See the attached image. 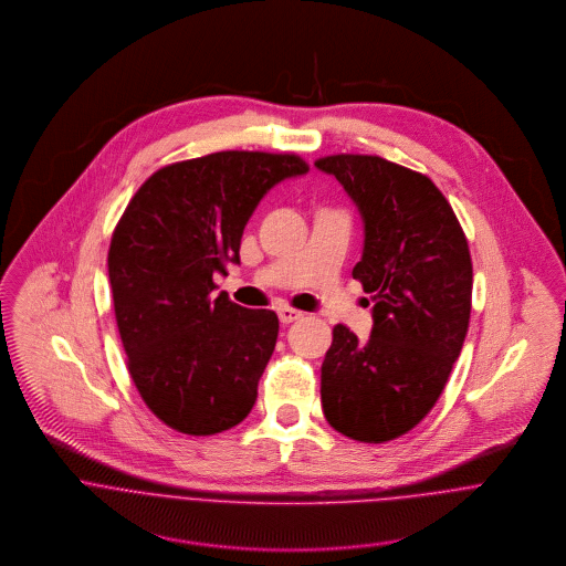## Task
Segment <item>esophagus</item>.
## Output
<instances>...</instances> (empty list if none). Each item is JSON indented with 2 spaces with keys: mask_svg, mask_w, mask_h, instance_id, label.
Here are the masks:
<instances>
[{
  "mask_svg": "<svg viewBox=\"0 0 566 566\" xmlns=\"http://www.w3.org/2000/svg\"><path fill=\"white\" fill-rule=\"evenodd\" d=\"M276 314H279V321L283 324L294 323V321H298V318L303 316L301 312H296V310H292V307H279Z\"/></svg>",
  "mask_w": 566,
  "mask_h": 566,
  "instance_id": "obj_1",
  "label": "esophagus"
}]
</instances>
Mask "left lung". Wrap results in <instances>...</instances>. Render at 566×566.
Masks as SVG:
<instances>
[{
    "label": "left lung",
    "mask_w": 566,
    "mask_h": 566,
    "mask_svg": "<svg viewBox=\"0 0 566 566\" xmlns=\"http://www.w3.org/2000/svg\"><path fill=\"white\" fill-rule=\"evenodd\" d=\"M316 167L337 178L361 216L353 279L375 301L366 342L344 324L333 328L323 411L335 431L379 444L413 429L447 386L469 331L471 252L427 176L364 155L324 157Z\"/></svg>",
    "instance_id": "8db88e82"
}]
</instances>
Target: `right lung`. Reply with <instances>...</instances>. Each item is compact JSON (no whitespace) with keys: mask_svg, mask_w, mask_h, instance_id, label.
<instances>
[{"mask_svg":"<svg viewBox=\"0 0 566 566\" xmlns=\"http://www.w3.org/2000/svg\"><path fill=\"white\" fill-rule=\"evenodd\" d=\"M310 167L296 155L216 153L155 171L108 248L115 321L130 377L150 411L189 436L240 424L256 401L279 318L216 292L240 263L261 198Z\"/></svg>","mask_w":566,"mask_h":566,"instance_id":"add662e5","label":"right lung"}]
</instances>
